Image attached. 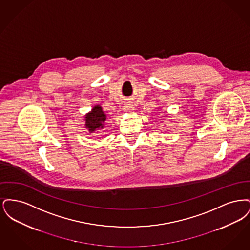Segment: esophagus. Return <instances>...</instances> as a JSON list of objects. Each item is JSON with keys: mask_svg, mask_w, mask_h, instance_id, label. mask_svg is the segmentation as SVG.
Segmentation results:
<instances>
[{"mask_svg": "<svg viewBox=\"0 0 250 250\" xmlns=\"http://www.w3.org/2000/svg\"><path fill=\"white\" fill-rule=\"evenodd\" d=\"M124 110L125 111H131V110H133V106L129 103H125V104H124Z\"/></svg>", "mask_w": 250, "mask_h": 250, "instance_id": "34e87169", "label": "esophagus"}]
</instances>
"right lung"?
<instances>
[{
    "label": "right lung",
    "instance_id": "1",
    "mask_svg": "<svg viewBox=\"0 0 250 250\" xmlns=\"http://www.w3.org/2000/svg\"><path fill=\"white\" fill-rule=\"evenodd\" d=\"M106 120V115L103 112L102 108L99 106H95L90 113L85 117V125L89 129L90 133L95 132L98 129L103 128V123Z\"/></svg>",
    "mask_w": 250,
    "mask_h": 250
}]
</instances>
